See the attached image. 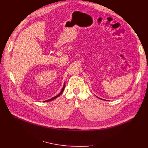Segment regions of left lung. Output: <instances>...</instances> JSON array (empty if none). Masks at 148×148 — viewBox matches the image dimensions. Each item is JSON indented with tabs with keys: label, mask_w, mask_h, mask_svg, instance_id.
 <instances>
[{
	"label": "left lung",
	"mask_w": 148,
	"mask_h": 148,
	"mask_svg": "<svg viewBox=\"0 0 148 148\" xmlns=\"http://www.w3.org/2000/svg\"><path fill=\"white\" fill-rule=\"evenodd\" d=\"M96 97H97V98H99V99H102V100H105V101H107V100H105V99H102V98H99V97H97V96H96Z\"/></svg>",
	"instance_id": "1"
}]
</instances>
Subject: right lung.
<instances>
[{"instance_id": "1", "label": "right lung", "mask_w": 148, "mask_h": 148, "mask_svg": "<svg viewBox=\"0 0 148 148\" xmlns=\"http://www.w3.org/2000/svg\"><path fill=\"white\" fill-rule=\"evenodd\" d=\"M65 86H66V83H65V82H64V86H63V87H62V90H61V92L58 94V95H57L56 96H55V97H53V98H51V99H47V100H46V101H44L43 102H49V101H51V100H53V99H56V98H57V97H58L62 93V92H63V91H64V88H65Z\"/></svg>"}]
</instances>
